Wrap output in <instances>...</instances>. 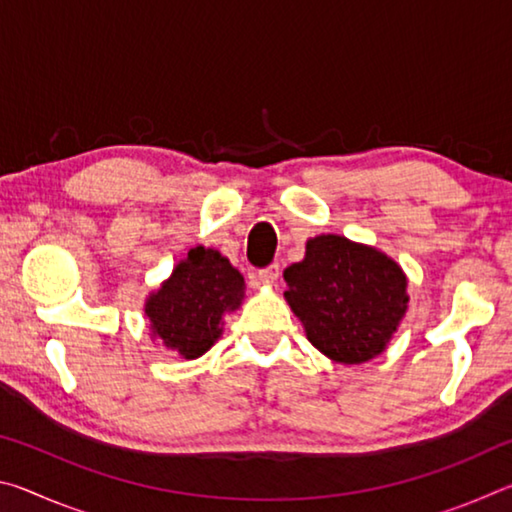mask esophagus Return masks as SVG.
Segmentation results:
<instances>
[{
	"label": "esophagus",
	"mask_w": 512,
	"mask_h": 512,
	"mask_svg": "<svg viewBox=\"0 0 512 512\" xmlns=\"http://www.w3.org/2000/svg\"><path fill=\"white\" fill-rule=\"evenodd\" d=\"M257 277H259V282L266 284V287H273V284L280 280V264H271V266L262 268V271L257 273Z\"/></svg>",
	"instance_id": "34e87169"
}]
</instances>
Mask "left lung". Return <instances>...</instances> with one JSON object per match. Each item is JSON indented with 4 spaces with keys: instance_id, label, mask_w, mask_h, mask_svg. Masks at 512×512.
Listing matches in <instances>:
<instances>
[{
    "instance_id": "8db88e82",
    "label": "left lung",
    "mask_w": 512,
    "mask_h": 512,
    "mask_svg": "<svg viewBox=\"0 0 512 512\" xmlns=\"http://www.w3.org/2000/svg\"><path fill=\"white\" fill-rule=\"evenodd\" d=\"M284 282L309 343L348 366L384 352L409 305L400 264L339 235L309 239L305 259L284 271Z\"/></svg>"
}]
</instances>
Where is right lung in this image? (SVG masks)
Listing matches in <instances>:
<instances>
[{
  "instance_id": "obj_1",
  "label": "right lung",
  "mask_w": 512,
  "mask_h": 512,
  "mask_svg": "<svg viewBox=\"0 0 512 512\" xmlns=\"http://www.w3.org/2000/svg\"><path fill=\"white\" fill-rule=\"evenodd\" d=\"M244 289V275L219 250L196 246L146 298L144 314L164 348L198 359L221 336L223 316L239 309Z\"/></svg>"
}]
</instances>
